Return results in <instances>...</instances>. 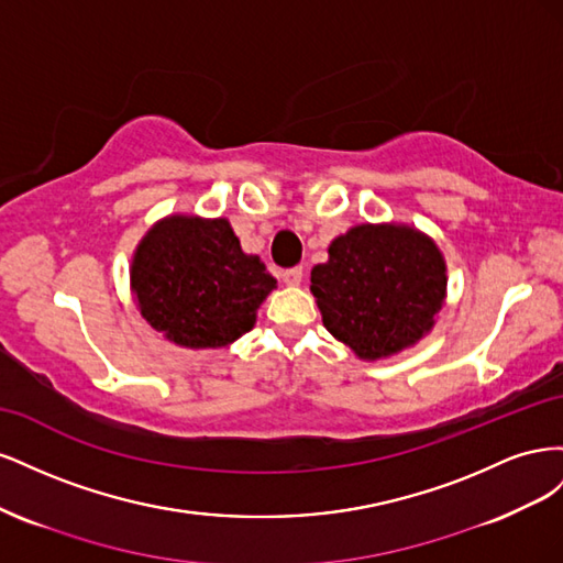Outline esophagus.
Instances as JSON below:
<instances>
[{
	"label": "esophagus",
	"instance_id": "34e87169",
	"mask_svg": "<svg viewBox=\"0 0 563 563\" xmlns=\"http://www.w3.org/2000/svg\"><path fill=\"white\" fill-rule=\"evenodd\" d=\"M282 279H284L286 284H298V282L302 279V267L296 265V267L284 269V272H282Z\"/></svg>",
	"mask_w": 563,
	"mask_h": 563
}]
</instances>
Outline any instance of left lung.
<instances>
[{
    "mask_svg": "<svg viewBox=\"0 0 563 563\" xmlns=\"http://www.w3.org/2000/svg\"><path fill=\"white\" fill-rule=\"evenodd\" d=\"M323 327L362 360H380L432 329L446 294V265L432 240L406 225H360L312 269Z\"/></svg>",
    "mask_w": 563,
    "mask_h": 563,
    "instance_id": "obj_1",
    "label": "left lung"
}]
</instances>
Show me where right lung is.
<instances>
[{
	"mask_svg": "<svg viewBox=\"0 0 563 563\" xmlns=\"http://www.w3.org/2000/svg\"><path fill=\"white\" fill-rule=\"evenodd\" d=\"M275 286L225 218H166L145 234L131 265L133 296L150 327L195 350L225 347L251 331Z\"/></svg>",
	"mask_w": 563,
	"mask_h": 563,
	"instance_id": "obj_1",
	"label": "right lung"
}]
</instances>
